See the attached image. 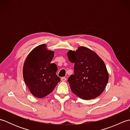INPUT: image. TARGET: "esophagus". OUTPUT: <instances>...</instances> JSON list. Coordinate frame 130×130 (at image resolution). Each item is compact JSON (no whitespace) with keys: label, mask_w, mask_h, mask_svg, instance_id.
Instances as JSON below:
<instances>
[{"label":"esophagus","mask_w":130,"mask_h":130,"mask_svg":"<svg viewBox=\"0 0 130 130\" xmlns=\"http://www.w3.org/2000/svg\"><path fill=\"white\" fill-rule=\"evenodd\" d=\"M61 80L62 82H65L67 80V78H66L65 77H62V78H61Z\"/></svg>","instance_id":"esophagus-1"}]
</instances>
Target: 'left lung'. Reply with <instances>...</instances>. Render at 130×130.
I'll return each mask as SVG.
<instances>
[{
	"label": "left lung",
	"mask_w": 130,
	"mask_h": 130,
	"mask_svg": "<svg viewBox=\"0 0 130 130\" xmlns=\"http://www.w3.org/2000/svg\"><path fill=\"white\" fill-rule=\"evenodd\" d=\"M68 59L74 63V75L68 82L74 94L84 100L95 98L103 93L108 82L106 65L95 52L81 46L76 51L68 52Z\"/></svg>",
	"instance_id": "left-lung-1"
}]
</instances>
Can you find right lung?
<instances>
[{"label": "right lung", "mask_w": 130, "mask_h": 130, "mask_svg": "<svg viewBox=\"0 0 130 130\" xmlns=\"http://www.w3.org/2000/svg\"><path fill=\"white\" fill-rule=\"evenodd\" d=\"M46 45L35 48L27 56L23 68L24 80L32 95L42 98L54 90L61 79L56 75L57 67L51 63L54 52Z\"/></svg>", "instance_id": "obj_1"}]
</instances>
